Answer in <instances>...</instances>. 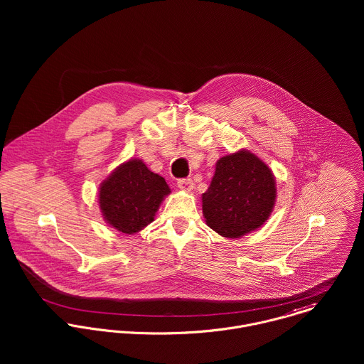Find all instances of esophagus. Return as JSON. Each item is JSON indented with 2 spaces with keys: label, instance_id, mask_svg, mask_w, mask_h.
I'll use <instances>...</instances> for the list:
<instances>
[{
  "label": "esophagus",
  "instance_id": "obj_1",
  "mask_svg": "<svg viewBox=\"0 0 364 364\" xmlns=\"http://www.w3.org/2000/svg\"><path fill=\"white\" fill-rule=\"evenodd\" d=\"M178 188L185 192H191L193 189V181L191 178H182L178 179Z\"/></svg>",
  "mask_w": 364,
  "mask_h": 364
}]
</instances>
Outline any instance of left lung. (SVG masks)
<instances>
[{
	"instance_id": "obj_1",
	"label": "left lung",
	"mask_w": 364,
	"mask_h": 364,
	"mask_svg": "<svg viewBox=\"0 0 364 364\" xmlns=\"http://www.w3.org/2000/svg\"><path fill=\"white\" fill-rule=\"evenodd\" d=\"M274 202L276 181L272 171L248 150L220 158L202 196L206 224L227 238H240L262 227Z\"/></svg>"
}]
</instances>
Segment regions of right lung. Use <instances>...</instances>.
Listing matches in <instances>:
<instances>
[{
  "mask_svg": "<svg viewBox=\"0 0 364 364\" xmlns=\"http://www.w3.org/2000/svg\"><path fill=\"white\" fill-rule=\"evenodd\" d=\"M165 179L151 172L141 159L119 165L100 188V208L105 221L124 234L149 225L166 195Z\"/></svg>",
  "mask_w": 364,
  "mask_h": 364,
  "instance_id": "add662e5",
  "label": "right lung"
}]
</instances>
